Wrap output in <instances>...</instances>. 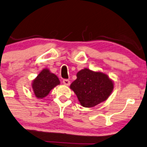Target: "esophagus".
<instances>
[{
	"label": "esophagus",
	"instance_id": "1",
	"mask_svg": "<svg viewBox=\"0 0 147 147\" xmlns=\"http://www.w3.org/2000/svg\"><path fill=\"white\" fill-rule=\"evenodd\" d=\"M63 84L64 85H66V86H69L70 83V81H69L68 79H63Z\"/></svg>",
	"mask_w": 147,
	"mask_h": 147
}]
</instances>
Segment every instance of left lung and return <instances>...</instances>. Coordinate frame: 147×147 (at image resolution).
Listing matches in <instances>:
<instances>
[{
    "label": "left lung",
    "mask_w": 147,
    "mask_h": 147,
    "mask_svg": "<svg viewBox=\"0 0 147 147\" xmlns=\"http://www.w3.org/2000/svg\"><path fill=\"white\" fill-rule=\"evenodd\" d=\"M114 88V81L105 73L88 68L79 70L70 88L83 107H92L105 101Z\"/></svg>",
    "instance_id": "1"
}]
</instances>
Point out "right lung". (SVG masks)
I'll return each instance as SVG.
<instances>
[{
	"mask_svg": "<svg viewBox=\"0 0 147 147\" xmlns=\"http://www.w3.org/2000/svg\"><path fill=\"white\" fill-rule=\"evenodd\" d=\"M59 84L60 81L57 76L51 72L49 69L45 68L33 79L31 88L35 97L40 99L47 96L55 87Z\"/></svg>",
	"mask_w": 147,
	"mask_h": 147,
	"instance_id": "right-lung-1",
	"label": "right lung"
}]
</instances>
